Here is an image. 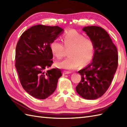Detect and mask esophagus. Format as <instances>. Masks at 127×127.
I'll list each match as a JSON object with an SVG mask.
<instances>
[{"label": "esophagus", "instance_id": "esophagus-1", "mask_svg": "<svg viewBox=\"0 0 127 127\" xmlns=\"http://www.w3.org/2000/svg\"><path fill=\"white\" fill-rule=\"evenodd\" d=\"M71 72L70 71H63V74H71Z\"/></svg>", "mask_w": 127, "mask_h": 127}]
</instances>
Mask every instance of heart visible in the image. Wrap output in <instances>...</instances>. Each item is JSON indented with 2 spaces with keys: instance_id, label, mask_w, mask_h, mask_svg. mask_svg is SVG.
<instances>
[{
  "instance_id": "obj_1",
  "label": "heart",
  "mask_w": 127,
  "mask_h": 127,
  "mask_svg": "<svg viewBox=\"0 0 127 127\" xmlns=\"http://www.w3.org/2000/svg\"><path fill=\"white\" fill-rule=\"evenodd\" d=\"M65 48H69V57L63 61L57 63L58 68L74 70L81 65L85 66L91 62L94 53V42L88 37L75 30H70L62 37ZM63 45L57 40H54L50 44V50L52 55L58 59L64 56L65 48Z\"/></svg>"
}]
</instances>
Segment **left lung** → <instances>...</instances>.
Segmentation results:
<instances>
[{"mask_svg":"<svg viewBox=\"0 0 127 127\" xmlns=\"http://www.w3.org/2000/svg\"><path fill=\"white\" fill-rule=\"evenodd\" d=\"M82 30L92 40L95 48L92 62L78 71L81 75V80L76 90L83 98L93 100L101 97L111 85L118 66V52L103 28L88 26Z\"/></svg>","mask_w":127,"mask_h":127,"instance_id":"obj_1","label":"left lung"}]
</instances>
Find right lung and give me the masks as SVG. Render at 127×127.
Instances as JSON below:
<instances>
[{
    "label": "right lung",
    "instance_id": "1",
    "mask_svg": "<svg viewBox=\"0 0 127 127\" xmlns=\"http://www.w3.org/2000/svg\"><path fill=\"white\" fill-rule=\"evenodd\" d=\"M62 32L58 26H34L24 32L16 45L15 66L19 79L24 90L34 98L45 99L51 95L62 76L58 68L45 69L53 63L51 43Z\"/></svg>",
    "mask_w": 127,
    "mask_h": 127
}]
</instances>
